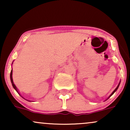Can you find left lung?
Listing matches in <instances>:
<instances>
[{
	"mask_svg": "<svg viewBox=\"0 0 130 130\" xmlns=\"http://www.w3.org/2000/svg\"><path fill=\"white\" fill-rule=\"evenodd\" d=\"M119 85H120V83H119V85H118V86H117V87H116V89H115V90H114V91H113V92H112V93L111 94V95H110V96H109V97H111V96H112V95H113V94H114V92H116V91L117 90V89H118V88H119Z\"/></svg>",
	"mask_w": 130,
	"mask_h": 130,
	"instance_id": "8db88e82",
	"label": "left lung"
}]
</instances>
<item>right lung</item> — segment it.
Instances as JSON below:
<instances>
[{"mask_svg": "<svg viewBox=\"0 0 130 130\" xmlns=\"http://www.w3.org/2000/svg\"><path fill=\"white\" fill-rule=\"evenodd\" d=\"M12 71H13V70H11V73H10V79H11V84H12V86H13V88H14V89H15V90H16V92H18V90H17V89H16V87L15 86V85L14 84V83H13V78H12Z\"/></svg>", "mask_w": 130, "mask_h": 130, "instance_id": "right-lung-1", "label": "right lung"}]
</instances>
